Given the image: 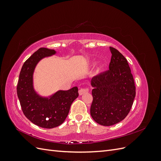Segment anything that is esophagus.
<instances>
[{"instance_id": "1", "label": "esophagus", "mask_w": 161, "mask_h": 161, "mask_svg": "<svg viewBox=\"0 0 161 161\" xmlns=\"http://www.w3.org/2000/svg\"><path fill=\"white\" fill-rule=\"evenodd\" d=\"M89 90L90 89H89V88H88V87H87V88H80L79 91V93L80 95H82L86 92H89Z\"/></svg>"}]
</instances>
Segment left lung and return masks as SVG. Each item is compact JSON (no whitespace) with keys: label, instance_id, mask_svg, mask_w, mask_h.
<instances>
[{"label":"left lung","instance_id":"8db88e82","mask_svg":"<svg viewBox=\"0 0 161 161\" xmlns=\"http://www.w3.org/2000/svg\"><path fill=\"white\" fill-rule=\"evenodd\" d=\"M111 53L109 70L91 80L92 102L91 115L97 124L109 126L128 115L136 96L134 80L125 58L115 48Z\"/></svg>","mask_w":161,"mask_h":161}]
</instances>
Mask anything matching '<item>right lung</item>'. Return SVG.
Segmentation results:
<instances>
[{
  "mask_svg": "<svg viewBox=\"0 0 161 161\" xmlns=\"http://www.w3.org/2000/svg\"><path fill=\"white\" fill-rule=\"evenodd\" d=\"M53 50L41 47L24 62L17 86L22 111L32 123L43 128L61 125L69 113L70 105L79 96L77 86L69 91H59L50 99L39 97L33 88V72L42 58L54 54Z\"/></svg>",
  "mask_w": 161,
  "mask_h": 161,
  "instance_id": "add662e5",
  "label": "right lung"
}]
</instances>
